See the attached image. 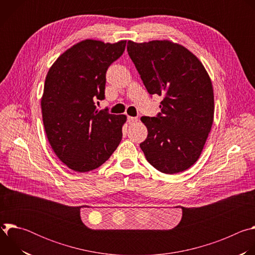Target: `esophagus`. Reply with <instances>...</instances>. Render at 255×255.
Returning a JSON list of instances; mask_svg holds the SVG:
<instances>
[{
	"instance_id": "34e87169",
	"label": "esophagus",
	"mask_w": 255,
	"mask_h": 255,
	"mask_svg": "<svg viewBox=\"0 0 255 255\" xmlns=\"http://www.w3.org/2000/svg\"><path fill=\"white\" fill-rule=\"evenodd\" d=\"M137 118L136 117H130V116H128V118H127V121H128V123L129 124H135L136 122H137Z\"/></svg>"
}]
</instances>
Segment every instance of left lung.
I'll use <instances>...</instances> for the list:
<instances>
[{
  "label": "left lung",
  "mask_w": 255,
  "mask_h": 255,
  "mask_svg": "<svg viewBox=\"0 0 255 255\" xmlns=\"http://www.w3.org/2000/svg\"><path fill=\"white\" fill-rule=\"evenodd\" d=\"M127 51L147 92L162 97L156 117H141L148 135L140 148L157 170L184 171L200 157L213 124L207 71L191 51L166 40L128 41Z\"/></svg>",
  "instance_id": "8db88e82"
}]
</instances>
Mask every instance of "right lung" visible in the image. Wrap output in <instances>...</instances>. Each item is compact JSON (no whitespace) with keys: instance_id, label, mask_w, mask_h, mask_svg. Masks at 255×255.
<instances>
[{"instance_id":"obj_1","label":"right lung","mask_w":255,"mask_h":255,"mask_svg":"<svg viewBox=\"0 0 255 255\" xmlns=\"http://www.w3.org/2000/svg\"><path fill=\"white\" fill-rule=\"evenodd\" d=\"M125 46V40L82 41L62 53L46 76L44 129L57 157L72 170L98 168L121 142L126 116L98 111L95 104L105 99L106 72Z\"/></svg>"}]
</instances>
